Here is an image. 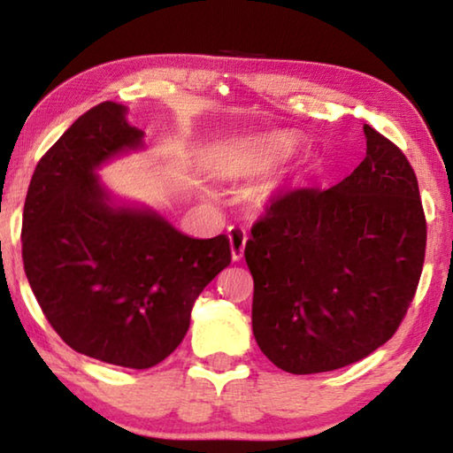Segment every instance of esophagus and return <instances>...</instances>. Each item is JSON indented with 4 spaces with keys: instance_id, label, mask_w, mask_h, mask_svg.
<instances>
[{
    "instance_id": "esophagus-1",
    "label": "esophagus",
    "mask_w": 453,
    "mask_h": 453,
    "mask_svg": "<svg viewBox=\"0 0 453 453\" xmlns=\"http://www.w3.org/2000/svg\"><path fill=\"white\" fill-rule=\"evenodd\" d=\"M229 248H232V257L234 262H240L245 251V242H248V235H245L243 229L240 227H229Z\"/></svg>"
}]
</instances>
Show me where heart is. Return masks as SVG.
Segmentation results:
<instances>
[{
	"label": "heart",
	"mask_w": 453,
	"mask_h": 453,
	"mask_svg": "<svg viewBox=\"0 0 453 453\" xmlns=\"http://www.w3.org/2000/svg\"><path fill=\"white\" fill-rule=\"evenodd\" d=\"M297 150V137L291 134H275L262 140L234 145L224 156V172L227 175H254L272 170Z\"/></svg>",
	"instance_id": "obj_1"
}]
</instances>
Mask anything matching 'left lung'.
Here are the masks:
<instances>
[{
  "label": "left lung",
  "mask_w": 453,
  "mask_h": 453,
  "mask_svg": "<svg viewBox=\"0 0 453 453\" xmlns=\"http://www.w3.org/2000/svg\"><path fill=\"white\" fill-rule=\"evenodd\" d=\"M365 157L329 189H291L251 226V326L283 372L356 364L400 327L416 296L427 226L403 151L364 126Z\"/></svg>",
  "instance_id": "8db88e82"
}]
</instances>
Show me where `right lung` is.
I'll return each mask as SVG.
<instances>
[{
  "instance_id": "1",
  "label": "right lung",
  "mask_w": 453,
  "mask_h": 453,
  "mask_svg": "<svg viewBox=\"0 0 453 453\" xmlns=\"http://www.w3.org/2000/svg\"><path fill=\"white\" fill-rule=\"evenodd\" d=\"M143 132L104 102L45 151L29 183L21 256L43 316L72 349L148 370L188 334L203 288L232 262L229 240H194L151 210L118 208L94 173Z\"/></svg>"
}]
</instances>
